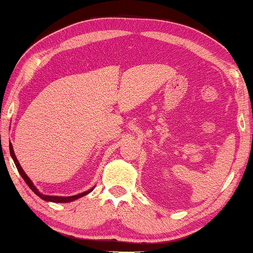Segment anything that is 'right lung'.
<instances>
[{"instance_id":"right-lung-1","label":"right lung","mask_w":253,"mask_h":253,"mask_svg":"<svg viewBox=\"0 0 253 253\" xmlns=\"http://www.w3.org/2000/svg\"><path fill=\"white\" fill-rule=\"evenodd\" d=\"M9 150H10V155H11L12 160H13V162H15V165H16L17 169H18L20 176H22V177L24 178V181L26 182V184L29 185V188H30L31 190H32V191H33L34 193H36V195H37L38 197H40L41 199H43L44 202H51V203H70V202H74V200H76V199H79V198H82V197L88 195V193L91 192V191H93V189L95 188V186H94V188L89 189V190H87V191L82 192V193H78V195H75V196H70V197L47 196V195H43V193H41V192L39 191V190H38V189L36 188V186H34L33 182L31 181L29 176H27V175L25 174V171H24L23 168L20 167L19 162H18V160H17V158H16L15 152H13V147H12V144H11V143H10V145H9Z\"/></svg>"}]
</instances>
